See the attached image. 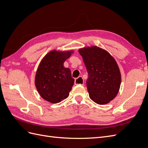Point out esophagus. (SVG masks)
Returning a JSON list of instances; mask_svg holds the SVG:
<instances>
[{
  "instance_id": "esophagus-1",
  "label": "esophagus",
  "mask_w": 148,
  "mask_h": 148,
  "mask_svg": "<svg viewBox=\"0 0 148 148\" xmlns=\"http://www.w3.org/2000/svg\"><path fill=\"white\" fill-rule=\"evenodd\" d=\"M75 84L76 85H78V84L83 85L84 84V80H83V79L81 77H79L75 79Z\"/></svg>"
}]
</instances>
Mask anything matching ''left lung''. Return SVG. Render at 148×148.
I'll return each mask as SVG.
<instances>
[{"label": "left lung", "instance_id": "8db88e82", "mask_svg": "<svg viewBox=\"0 0 148 148\" xmlns=\"http://www.w3.org/2000/svg\"><path fill=\"white\" fill-rule=\"evenodd\" d=\"M88 73L86 81L89 97L96 104L103 105L113 100L121 83L119 67L107 51L97 46L79 49Z\"/></svg>", "mask_w": 148, "mask_h": 148}]
</instances>
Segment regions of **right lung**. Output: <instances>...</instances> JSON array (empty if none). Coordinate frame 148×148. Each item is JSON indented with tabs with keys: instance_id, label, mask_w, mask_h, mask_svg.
Listing matches in <instances>:
<instances>
[{
	"instance_id": "1",
	"label": "right lung",
	"mask_w": 148,
	"mask_h": 148,
	"mask_svg": "<svg viewBox=\"0 0 148 148\" xmlns=\"http://www.w3.org/2000/svg\"><path fill=\"white\" fill-rule=\"evenodd\" d=\"M73 51H52L40 62L35 76V85L43 99L56 104L69 96L74 84L71 71L64 66Z\"/></svg>"
}]
</instances>
